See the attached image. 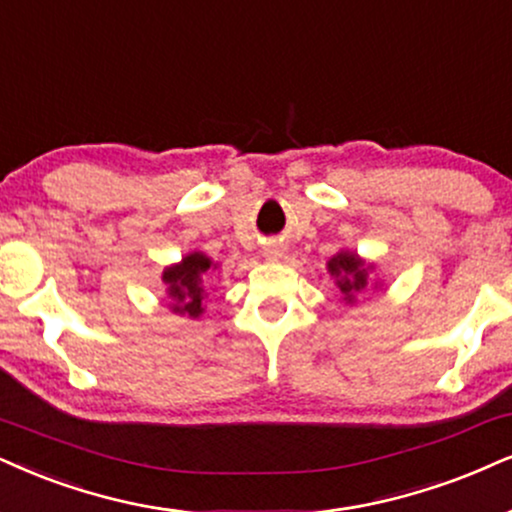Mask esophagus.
I'll return each instance as SVG.
<instances>
[{"label":"esophagus","instance_id":"1","mask_svg":"<svg viewBox=\"0 0 512 512\" xmlns=\"http://www.w3.org/2000/svg\"><path fill=\"white\" fill-rule=\"evenodd\" d=\"M263 256H266L268 261H277V258L282 256V249L277 244H268L266 249H263Z\"/></svg>","mask_w":512,"mask_h":512}]
</instances>
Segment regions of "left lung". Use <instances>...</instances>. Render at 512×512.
Masks as SVG:
<instances>
[{"label":"left lung","mask_w":512,"mask_h":512,"mask_svg":"<svg viewBox=\"0 0 512 512\" xmlns=\"http://www.w3.org/2000/svg\"><path fill=\"white\" fill-rule=\"evenodd\" d=\"M327 268L337 277V287L342 289L346 301H353V294L368 285V268L356 254H337L327 263Z\"/></svg>","instance_id":"obj_1"}]
</instances>
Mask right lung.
Here are the masks:
<instances>
[{
    "instance_id": "right-lung-1",
    "label": "right lung",
    "mask_w": 512,
    "mask_h": 512,
    "mask_svg": "<svg viewBox=\"0 0 512 512\" xmlns=\"http://www.w3.org/2000/svg\"><path fill=\"white\" fill-rule=\"evenodd\" d=\"M211 270V258L204 254H189L182 258L178 266L168 268L163 273V282L168 285V294L173 296L175 304L170 306L175 313H187L197 318L201 313V299H204V287H201V275Z\"/></svg>"
}]
</instances>
